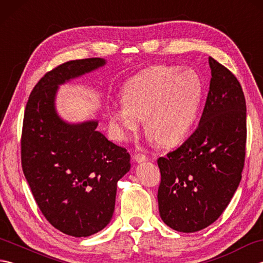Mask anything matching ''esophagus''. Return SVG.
Returning a JSON list of instances; mask_svg holds the SVG:
<instances>
[{
  "label": "esophagus",
  "mask_w": 263,
  "mask_h": 263,
  "mask_svg": "<svg viewBox=\"0 0 263 263\" xmlns=\"http://www.w3.org/2000/svg\"><path fill=\"white\" fill-rule=\"evenodd\" d=\"M135 159H136L137 163H144V161L148 160V156H146L144 154L138 153V154H136V156H135Z\"/></svg>",
  "instance_id": "34e87169"
}]
</instances>
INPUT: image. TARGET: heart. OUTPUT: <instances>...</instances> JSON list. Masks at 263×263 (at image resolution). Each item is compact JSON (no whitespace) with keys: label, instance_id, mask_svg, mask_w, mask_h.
Segmentation results:
<instances>
[{"label":"heart","instance_id":"b5f03b06","mask_svg":"<svg viewBox=\"0 0 263 263\" xmlns=\"http://www.w3.org/2000/svg\"><path fill=\"white\" fill-rule=\"evenodd\" d=\"M204 81L194 70L155 65L126 82L124 99L110 105L114 135L125 140L144 119L153 140L173 146L185 139L197 122L204 96Z\"/></svg>","mask_w":263,"mask_h":263}]
</instances>
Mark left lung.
<instances>
[{
  "instance_id": "left-lung-1",
  "label": "left lung",
  "mask_w": 263,
  "mask_h": 263,
  "mask_svg": "<svg viewBox=\"0 0 263 263\" xmlns=\"http://www.w3.org/2000/svg\"><path fill=\"white\" fill-rule=\"evenodd\" d=\"M211 79L199 125L187 140L158 158L161 219L173 230L208 227L231 202L242 178L247 104L236 77L209 58Z\"/></svg>"
}]
</instances>
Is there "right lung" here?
<instances>
[{"mask_svg":"<svg viewBox=\"0 0 263 263\" xmlns=\"http://www.w3.org/2000/svg\"><path fill=\"white\" fill-rule=\"evenodd\" d=\"M106 61H69L47 72L27 102L21 165L39 209L66 235L86 237L108 225L117 182L130 171V154L97 131L96 120L68 123L59 116V86L89 73Z\"/></svg>","mask_w":263,"mask_h":263,"instance_id":"obj_1","label":"right lung"}]
</instances>
